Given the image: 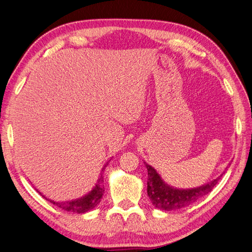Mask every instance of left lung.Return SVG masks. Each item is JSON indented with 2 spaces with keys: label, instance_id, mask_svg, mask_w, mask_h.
I'll use <instances>...</instances> for the list:
<instances>
[{
  "label": "left lung",
  "instance_id": "obj_1",
  "mask_svg": "<svg viewBox=\"0 0 252 252\" xmlns=\"http://www.w3.org/2000/svg\"><path fill=\"white\" fill-rule=\"evenodd\" d=\"M144 164L148 172L147 194L149 199L155 207L165 211L178 210L194 203L199 198L209 194L223 175L222 173L219 178L201 186L192 187V189H176L165 183L151 164L147 162H144Z\"/></svg>",
  "mask_w": 252,
  "mask_h": 252
}]
</instances>
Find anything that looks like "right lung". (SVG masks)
Listing matches in <instances>:
<instances>
[{
	"mask_svg": "<svg viewBox=\"0 0 252 252\" xmlns=\"http://www.w3.org/2000/svg\"><path fill=\"white\" fill-rule=\"evenodd\" d=\"M107 163L104 165L103 169H101L99 178L97 179V182H96V184L92 189V190L89 191L87 195L77 198V199H72V200H68V201H55V200L50 199V198L45 197L44 195H42L39 190L37 191H39L40 194L45 198V199L52 202L53 205L57 206L58 208H61L65 211H70V212H74V213H85L88 211H91L100 202L101 197H103L104 192H105L103 174H104L105 168L107 167Z\"/></svg>",
	"mask_w": 252,
	"mask_h": 252,
	"instance_id": "add662e5",
	"label": "right lung"
}]
</instances>
